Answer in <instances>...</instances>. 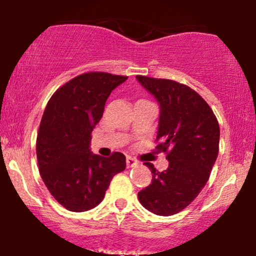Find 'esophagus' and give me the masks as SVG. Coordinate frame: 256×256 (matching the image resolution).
<instances>
[{
	"label": "esophagus",
	"instance_id": "1",
	"mask_svg": "<svg viewBox=\"0 0 256 256\" xmlns=\"http://www.w3.org/2000/svg\"><path fill=\"white\" fill-rule=\"evenodd\" d=\"M126 164H128V168H132V167H137V166L140 164V162H138L136 158H131V156H128V158H126Z\"/></svg>",
	"mask_w": 256,
	"mask_h": 256
}]
</instances>
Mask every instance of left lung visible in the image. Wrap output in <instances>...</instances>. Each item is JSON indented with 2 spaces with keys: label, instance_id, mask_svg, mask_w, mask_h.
<instances>
[{
  "label": "left lung",
  "instance_id": "obj_1",
  "mask_svg": "<svg viewBox=\"0 0 256 256\" xmlns=\"http://www.w3.org/2000/svg\"><path fill=\"white\" fill-rule=\"evenodd\" d=\"M160 106L156 149L167 152L169 166L158 172L154 164L149 186L138 193L140 204L158 216H172L187 208L204 188L216 162L220 125L196 92L172 80L136 76Z\"/></svg>",
  "mask_w": 256,
  "mask_h": 256
}]
</instances>
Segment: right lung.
I'll return each instance as SVG.
<instances>
[{"instance_id": "obj_1", "label": "right lung", "mask_w": 256, "mask_h": 256, "mask_svg": "<svg viewBox=\"0 0 256 256\" xmlns=\"http://www.w3.org/2000/svg\"><path fill=\"white\" fill-rule=\"evenodd\" d=\"M126 76L87 72L58 89L48 100L36 137V158L45 186L66 210L88 211L102 202L110 180L126 168L125 156L90 150L92 131L112 90Z\"/></svg>"}]
</instances>
